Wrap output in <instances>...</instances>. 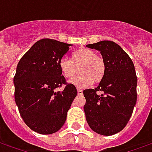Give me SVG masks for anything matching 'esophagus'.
Instances as JSON below:
<instances>
[{
	"instance_id": "obj_1",
	"label": "esophagus",
	"mask_w": 152,
	"mask_h": 152,
	"mask_svg": "<svg viewBox=\"0 0 152 152\" xmlns=\"http://www.w3.org/2000/svg\"><path fill=\"white\" fill-rule=\"evenodd\" d=\"M77 93H78V94H79V95H82V94H83V91H82V89H77Z\"/></svg>"
}]
</instances>
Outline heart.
Listing matches in <instances>:
<instances>
[{"mask_svg":"<svg viewBox=\"0 0 152 152\" xmlns=\"http://www.w3.org/2000/svg\"><path fill=\"white\" fill-rule=\"evenodd\" d=\"M60 72L66 79H72L78 73L80 75L71 80L77 86H88L101 82L107 72L105 60L92 50L81 48L72 53V60L62 58L59 60Z\"/></svg>","mask_w":152,"mask_h":152,"instance_id":"heart-1","label":"heart"}]
</instances>
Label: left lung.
Listing matches in <instances>:
<instances>
[{
	"label": "left lung",
	"mask_w": 152,
	"mask_h": 152,
	"mask_svg": "<svg viewBox=\"0 0 152 152\" xmlns=\"http://www.w3.org/2000/svg\"><path fill=\"white\" fill-rule=\"evenodd\" d=\"M87 47L100 51L107 72L97 88L83 91L86 121L97 134L113 135L126 126L137 102V79L134 63L112 40L89 44ZM98 92L103 94L98 95Z\"/></svg>",
	"instance_id": "1"
}]
</instances>
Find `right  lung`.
I'll return each instance as SVG.
<instances>
[{"label":"right lung","instance_id":"1","mask_svg":"<svg viewBox=\"0 0 152 152\" xmlns=\"http://www.w3.org/2000/svg\"><path fill=\"white\" fill-rule=\"evenodd\" d=\"M70 45L53 39H41L18 63L14 77L15 102L25 124L38 134L59 130L77 95L76 86L66 83L58 66ZM63 85V91L57 90Z\"/></svg>","mask_w":152,"mask_h":152}]
</instances>
